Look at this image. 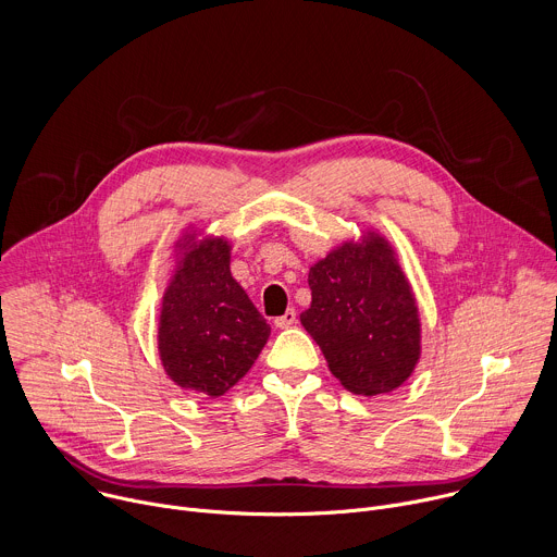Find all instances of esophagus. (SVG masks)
<instances>
[{"label": "esophagus", "instance_id": "esophagus-1", "mask_svg": "<svg viewBox=\"0 0 557 557\" xmlns=\"http://www.w3.org/2000/svg\"><path fill=\"white\" fill-rule=\"evenodd\" d=\"M295 323H297V312H295V308H288L282 317L275 319V325H277L280 330H286V327H290V325H295Z\"/></svg>", "mask_w": 557, "mask_h": 557}]
</instances>
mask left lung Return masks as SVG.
<instances>
[{
    "label": "left lung",
    "instance_id": "left-lung-1",
    "mask_svg": "<svg viewBox=\"0 0 557 557\" xmlns=\"http://www.w3.org/2000/svg\"><path fill=\"white\" fill-rule=\"evenodd\" d=\"M308 286L299 319L341 385L358 396L398 389L420 358V317L389 243H345L310 267Z\"/></svg>",
    "mask_w": 557,
    "mask_h": 557
}]
</instances>
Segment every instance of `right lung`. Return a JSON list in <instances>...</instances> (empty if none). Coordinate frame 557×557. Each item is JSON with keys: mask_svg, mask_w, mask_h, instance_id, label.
<instances>
[{"mask_svg": "<svg viewBox=\"0 0 557 557\" xmlns=\"http://www.w3.org/2000/svg\"><path fill=\"white\" fill-rule=\"evenodd\" d=\"M183 260L165 288L159 314V356L183 389L223 396L256 362L271 325L232 277L230 245L185 236Z\"/></svg>", "mask_w": 557, "mask_h": 557, "instance_id": "obj_1", "label": "right lung"}]
</instances>
